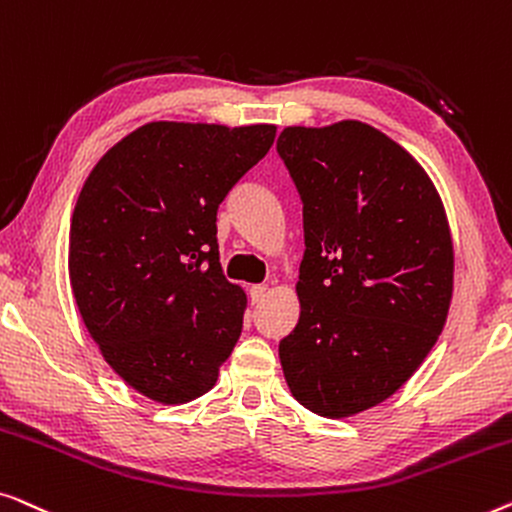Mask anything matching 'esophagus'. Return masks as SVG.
Wrapping results in <instances>:
<instances>
[{"label":"esophagus","instance_id":"34e87169","mask_svg":"<svg viewBox=\"0 0 512 512\" xmlns=\"http://www.w3.org/2000/svg\"><path fill=\"white\" fill-rule=\"evenodd\" d=\"M264 297H266V285L250 287V301H253V304H259V301H262Z\"/></svg>","mask_w":512,"mask_h":512}]
</instances>
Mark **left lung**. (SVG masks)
<instances>
[{"label":"left lung","mask_w":512,"mask_h":512,"mask_svg":"<svg viewBox=\"0 0 512 512\" xmlns=\"http://www.w3.org/2000/svg\"><path fill=\"white\" fill-rule=\"evenodd\" d=\"M278 153L306 241L280 364L301 406L338 420L390 399L438 341L455 276L448 215L420 162L366 122L285 127Z\"/></svg>","instance_id":"obj_1"}]
</instances>
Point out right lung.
<instances>
[{
  "instance_id": "1",
  "label": "right lung",
  "mask_w": 512,
  "mask_h": 512,
  "mask_svg": "<svg viewBox=\"0 0 512 512\" xmlns=\"http://www.w3.org/2000/svg\"><path fill=\"white\" fill-rule=\"evenodd\" d=\"M276 125L148 122L90 171L69 229V280L106 364L143 397L206 394L241 336L246 292L218 253V206Z\"/></svg>"
}]
</instances>
